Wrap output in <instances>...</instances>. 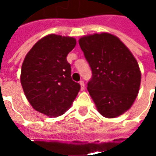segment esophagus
<instances>
[{
	"instance_id": "1",
	"label": "esophagus",
	"mask_w": 156,
	"mask_h": 156,
	"mask_svg": "<svg viewBox=\"0 0 156 156\" xmlns=\"http://www.w3.org/2000/svg\"><path fill=\"white\" fill-rule=\"evenodd\" d=\"M79 84H80V86H81V90H82V91H83V90H84V88H85L84 82L83 81V80H81V81L79 82Z\"/></svg>"
}]
</instances>
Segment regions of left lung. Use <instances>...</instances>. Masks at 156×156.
<instances>
[{"label":"left lung","instance_id":"obj_1","mask_svg":"<svg viewBox=\"0 0 156 156\" xmlns=\"http://www.w3.org/2000/svg\"><path fill=\"white\" fill-rule=\"evenodd\" d=\"M78 42L91 67L88 91L97 110L108 119L120 116L139 94L141 72L137 60L120 39L108 32L83 36Z\"/></svg>","mask_w":156,"mask_h":156}]
</instances>
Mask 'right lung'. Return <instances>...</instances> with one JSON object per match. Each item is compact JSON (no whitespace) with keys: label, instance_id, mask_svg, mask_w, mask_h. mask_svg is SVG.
<instances>
[{"label":"right lung","instance_id":"obj_1","mask_svg":"<svg viewBox=\"0 0 156 156\" xmlns=\"http://www.w3.org/2000/svg\"><path fill=\"white\" fill-rule=\"evenodd\" d=\"M76 43L73 37L49 34L26 55L20 80L26 98L36 111L56 118L71 107L80 85L72 80L71 66L66 58Z\"/></svg>","mask_w":156,"mask_h":156}]
</instances>
